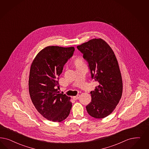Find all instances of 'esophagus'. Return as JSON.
<instances>
[{
    "label": "esophagus",
    "mask_w": 149,
    "mask_h": 149,
    "mask_svg": "<svg viewBox=\"0 0 149 149\" xmlns=\"http://www.w3.org/2000/svg\"><path fill=\"white\" fill-rule=\"evenodd\" d=\"M79 97H80V95H77L75 96H73L72 98H73L74 100H77V99H79Z\"/></svg>",
    "instance_id": "esophagus-1"
}]
</instances>
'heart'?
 I'll use <instances>...</instances> for the list:
<instances>
[{
    "label": "heart",
    "instance_id": "obj_1",
    "mask_svg": "<svg viewBox=\"0 0 149 149\" xmlns=\"http://www.w3.org/2000/svg\"><path fill=\"white\" fill-rule=\"evenodd\" d=\"M74 63L76 66H79V65H81L83 64H85L84 59L81 56H77L74 61Z\"/></svg>",
    "mask_w": 149,
    "mask_h": 149
}]
</instances>
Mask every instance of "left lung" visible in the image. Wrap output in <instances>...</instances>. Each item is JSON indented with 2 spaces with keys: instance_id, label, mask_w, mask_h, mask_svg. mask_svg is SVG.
<instances>
[{
  "instance_id": "1",
  "label": "left lung",
  "mask_w": 149,
  "mask_h": 149,
  "mask_svg": "<svg viewBox=\"0 0 149 149\" xmlns=\"http://www.w3.org/2000/svg\"><path fill=\"white\" fill-rule=\"evenodd\" d=\"M77 48L88 62L91 77L98 84L90 93L91 102L86 107L87 112L93 118H105L113 112L122 95L117 59L111 47L101 38H93Z\"/></svg>"
}]
</instances>
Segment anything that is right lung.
<instances>
[{
    "label": "right lung",
    "mask_w": 149,
    "mask_h": 149,
    "mask_svg": "<svg viewBox=\"0 0 149 149\" xmlns=\"http://www.w3.org/2000/svg\"><path fill=\"white\" fill-rule=\"evenodd\" d=\"M74 50V47L47 46L32 63L29 80L31 101L37 111L50 121L61 122L70 112V97L59 93L58 88L59 77Z\"/></svg>",
    "instance_id": "1"
}]
</instances>
